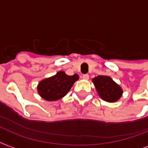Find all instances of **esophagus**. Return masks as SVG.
Wrapping results in <instances>:
<instances>
[{
    "mask_svg": "<svg viewBox=\"0 0 148 148\" xmlns=\"http://www.w3.org/2000/svg\"><path fill=\"white\" fill-rule=\"evenodd\" d=\"M89 77H90L89 74H84L83 76H82V78L85 79V80H88V79H89Z\"/></svg>",
    "mask_w": 148,
    "mask_h": 148,
    "instance_id": "1",
    "label": "esophagus"
}]
</instances>
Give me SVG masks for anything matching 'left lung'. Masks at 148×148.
<instances>
[{"label": "left lung", "instance_id": "8db88e82", "mask_svg": "<svg viewBox=\"0 0 148 148\" xmlns=\"http://www.w3.org/2000/svg\"><path fill=\"white\" fill-rule=\"evenodd\" d=\"M99 97L107 102H116L123 94V90L109 76L98 75L92 79Z\"/></svg>", "mask_w": 148, "mask_h": 148}]
</instances>
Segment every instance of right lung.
<instances>
[{
    "mask_svg": "<svg viewBox=\"0 0 148 148\" xmlns=\"http://www.w3.org/2000/svg\"><path fill=\"white\" fill-rule=\"evenodd\" d=\"M79 76L77 74L69 76L60 71L51 77L40 81L37 86L39 96L46 101H55L66 96Z\"/></svg>",
    "mask_w": 148,
    "mask_h": 148,
    "instance_id": "obj_1",
    "label": "right lung"
}]
</instances>
